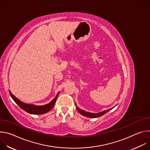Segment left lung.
I'll return each instance as SVG.
<instances>
[{"label": "left lung", "mask_w": 150, "mask_h": 150, "mask_svg": "<svg viewBox=\"0 0 150 150\" xmlns=\"http://www.w3.org/2000/svg\"><path fill=\"white\" fill-rule=\"evenodd\" d=\"M76 105V104H75ZM76 109L77 110H78V112L81 114L83 116H86V117H93V118H95V117H100L103 115H104V114H105L107 112H109L112 109H109L108 110H104V111H103L101 112H99L98 113H90V112H86L83 111V110H81L79 108H77V106L76 105Z\"/></svg>", "instance_id": "left-lung-1"}]
</instances>
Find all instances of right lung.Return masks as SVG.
<instances>
[{
  "mask_svg": "<svg viewBox=\"0 0 150 150\" xmlns=\"http://www.w3.org/2000/svg\"><path fill=\"white\" fill-rule=\"evenodd\" d=\"M9 91V94H10L11 97L12 98V99L21 109H23L24 111L27 112V113L33 114V115H41V114H45V113L49 112L54 105L57 97L59 93H57L56 97L50 103L44 105H35L33 104H26V103L22 102L19 99H18L15 96H13L10 91Z\"/></svg>",
  "mask_w": 150,
  "mask_h": 150,
  "instance_id": "add662e5",
  "label": "right lung"
}]
</instances>
